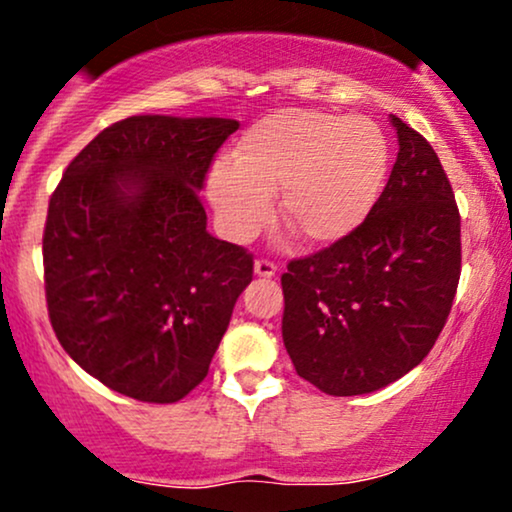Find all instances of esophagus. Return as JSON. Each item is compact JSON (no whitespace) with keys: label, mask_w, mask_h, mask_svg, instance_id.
I'll return each mask as SVG.
<instances>
[{"label":"esophagus","mask_w":512,"mask_h":512,"mask_svg":"<svg viewBox=\"0 0 512 512\" xmlns=\"http://www.w3.org/2000/svg\"><path fill=\"white\" fill-rule=\"evenodd\" d=\"M255 274L264 276V279H272L276 274V264L272 260H255Z\"/></svg>","instance_id":"obj_1"}]
</instances>
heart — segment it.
Instances as JSON below:
<instances>
[{
  "instance_id": "b5f03b06",
  "label": "heart",
  "mask_w": 512,
  "mask_h": 512,
  "mask_svg": "<svg viewBox=\"0 0 512 512\" xmlns=\"http://www.w3.org/2000/svg\"><path fill=\"white\" fill-rule=\"evenodd\" d=\"M390 142L366 115L284 108L245 129L231 163L207 175V197L223 233L248 243L279 214L313 248H332L370 219L387 178Z\"/></svg>"
}]
</instances>
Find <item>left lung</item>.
<instances>
[{
  "label": "left lung",
  "mask_w": 512,
  "mask_h": 512,
  "mask_svg": "<svg viewBox=\"0 0 512 512\" xmlns=\"http://www.w3.org/2000/svg\"><path fill=\"white\" fill-rule=\"evenodd\" d=\"M397 161L370 219L351 238L281 276L296 373L334 397L368 395L419 366L460 281V211L433 146L390 115Z\"/></svg>",
  "instance_id": "8db88e82"
}]
</instances>
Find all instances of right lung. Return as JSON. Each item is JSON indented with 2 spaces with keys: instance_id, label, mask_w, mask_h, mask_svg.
I'll return each mask as SVG.
<instances>
[{
  "instance_id": "1",
  "label": "right lung",
  "mask_w": 512,
  "mask_h": 512,
  "mask_svg": "<svg viewBox=\"0 0 512 512\" xmlns=\"http://www.w3.org/2000/svg\"><path fill=\"white\" fill-rule=\"evenodd\" d=\"M226 117L132 115L64 170L43 236L52 330L69 356L139 402L202 383L252 281V255L207 231L197 192Z\"/></svg>"
}]
</instances>
